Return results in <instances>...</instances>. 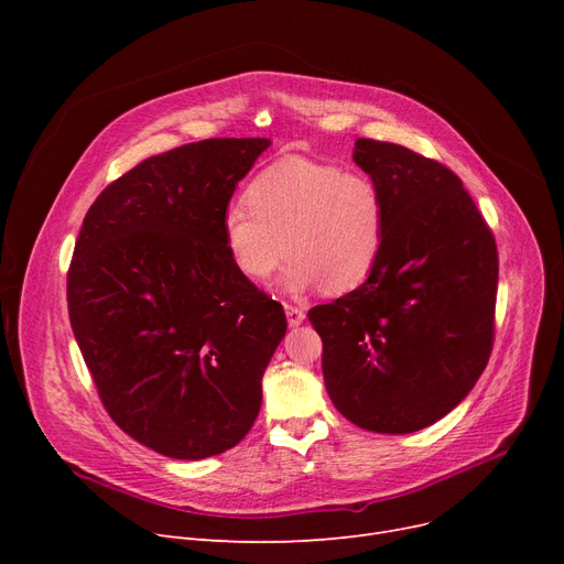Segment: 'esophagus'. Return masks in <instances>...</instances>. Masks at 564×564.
Masks as SVG:
<instances>
[{
	"instance_id": "1",
	"label": "esophagus",
	"mask_w": 564,
	"mask_h": 564,
	"mask_svg": "<svg viewBox=\"0 0 564 564\" xmlns=\"http://www.w3.org/2000/svg\"><path fill=\"white\" fill-rule=\"evenodd\" d=\"M285 315H288L290 327H300V324L306 319V313L300 306H292V304H285Z\"/></svg>"
}]
</instances>
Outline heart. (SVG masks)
Listing matches in <instances>:
<instances>
[{"mask_svg": "<svg viewBox=\"0 0 564 564\" xmlns=\"http://www.w3.org/2000/svg\"><path fill=\"white\" fill-rule=\"evenodd\" d=\"M245 200L224 213L221 237L235 270L253 283L290 256L288 292L345 294L370 279L387 245V200L364 171L288 155L253 177Z\"/></svg>", "mask_w": 564, "mask_h": 564, "instance_id": "b5f03b06", "label": "heart"}]
</instances>
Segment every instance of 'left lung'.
Masks as SVG:
<instances>
[{"label":"left lung","instance_id":"obj_1","mask_svg":"<svg viewBox=\"0 0 564 564\" xmlns=\"http://www.w3.org/2000/svg\"><path fill=\"white\" fill-rule=\"evenodd\" d=\"M387 200V245L370 279L308 311L324 387L347 421L419 432L480 379L494 345L496 240L459 177L404 145L357 139Z\"/></svg>","mask_w":564,"mask_h":564}]
</instances>
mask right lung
<instances>
[{
  "label": "right lung",
  "instance_id": "1",
  "mask_svg": "<svg viewBox=\"0 0 564 564\" xmlns=\"http://www.w3.org/2000/svg\"><path fill=\"white\" fill-rule=\"evenodd\" d=\"M270 139H205L153 155L88 207L68 315L111 421L160 455L240 443L285 336L283 306L235 270L221 217Z\"/></svg>",
  "mask_w": 564,
  "mask_h": 564
}]
</instances>
